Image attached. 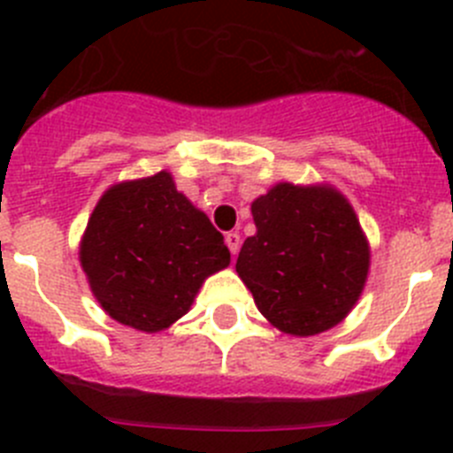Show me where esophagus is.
Here are the masks:
<instances>
[{
    "instance_id": "1",
    "label": "esophagus",
    "mask_w": 453,
    "mask_h": 453,
    "mask_svg": "<svg viewBox=\"0 0 453 453\" xmlns=\"http://www.w3.org/2000/svg\"><path fill=\"white\" fill-rule=\"evenodd\" d=\"M224 240H226V247H229L231 254H238L240 251V244H242V238H240L238 231H229V234L224 235Z\"/></svg>"
}]
</instances>
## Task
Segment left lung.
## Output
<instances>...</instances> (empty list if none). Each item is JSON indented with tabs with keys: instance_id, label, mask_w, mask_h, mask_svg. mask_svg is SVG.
<instances>
[{
	"instance_id": "obj_1",
	"label": "left lung",
	"mask_w": 453,
	"mask_h": 453,
	"mask_svg": "<svg viewBox=\"0 0 453 453\" xmlns=\"http://www.w3.org/2000/svg\"><path fill=\"white\" fill-rule=\"evenodd\" d=\"M256 235L235 272L280 332L312 337L342 323L362 296L371 249L350 202L332 186L280 181L251 204Z\"/></svg>"
}]
</instances>
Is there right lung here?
I'll return each instance as SVG.
<instances>
[{
  "instance_id": "1",
  "label": "right lung",
  "mask_w": 453,
  "mask_h": 453,
  "mask_svg": "<svg viewBox=\"0 0 453 453\" xmlns=\"http://www.w3.org/2000/svg\"><path fill=\"white\" fill-rule=\"evenodd\" d=\"M229 263L222 234L165 170L105 190L81 240L82 272L101 308L141 332L184 317L206 278Z\"/></svg>"
}]
</instances>
